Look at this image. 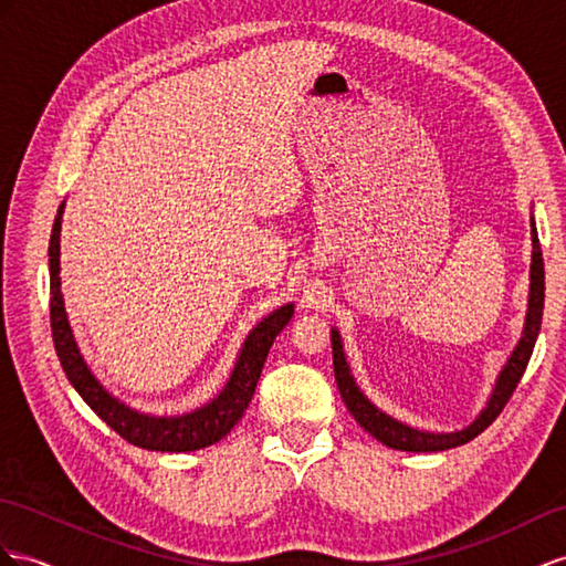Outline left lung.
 Instances as JSON below:
<instances>
[{
  "label": "left lung",
  "instance_id": "obj_1",
  "mask_svg": "<svg viewBox=\"0 0 566 566\" xmlns=\"http://www.w3.org/2000/svg\"><path fill=\"white\" fill-rule=\"evenodd\" d=\"M531 239H533L531 289H528V313H526L524 335H521L516 349L512 352L510 360L504 364L500 378L495 382V389H492V395L488 399V407L481 411V416H478L471 426H467L463 430H454V432L418 430V428H411L407 423L397 421V418L387 416L382 409L375 407V403L364 392H360V387L354 380L349 364H346V354H344L339 332L332 329V360H335V378H337L342 399L346 403V409H349L352 416L356 418V423L366 432H370L375 440H380L382 444L392 447V449H401V452H444V449L471 442L500 416L504 403L510 401V397L514 395L521 375H524V370L528 366V358L533 354L535 339H538L541 321H543L545 263H543V251H541L538 231H535L533 217H531Z\"/></svg>",
  "mask_w": 566,
  "mask_h": 566
}]
</instances>
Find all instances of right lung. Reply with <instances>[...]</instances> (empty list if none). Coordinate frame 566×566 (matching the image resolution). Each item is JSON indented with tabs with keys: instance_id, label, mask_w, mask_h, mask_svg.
I'll use <instances>...</instances> for the list:
<instances>
[{
	"instance_id": "right-lung-1",
	"label": "right lung",
	"mask_w": 566,
	"mask_h": 566,
	"mask_svg": "<svg viewBox=\"0 0 566 566\" xmlns=\"http://www.w3.org/2000/svg\"><path fill=\"white\" fill-rule=\"evenodd\" d=\"M62 214L64 202L60 210H56L50 239V323L54 349L56 356H60V364L66 373L69 382L76 387V392L83 397V401L88 403L114 432H119L126 442H132L136 447L153 449V452H193V449L220 442L224 434L241 421L243 411L249 409V401L253 399L258 378L260 373H263L265 358L270 354V346L274 337L289 325V321H292V303L272 311L263 323L253 327V332L245 337L241 346V354L237 358L234 370H231V378L227 380L222 392L210 403H206V407L184 416H148L134 411L99 385L88 364L83 360L78 344L74 339V332H71L60 277Z\"/></svg>"
}]
</instances>
